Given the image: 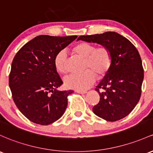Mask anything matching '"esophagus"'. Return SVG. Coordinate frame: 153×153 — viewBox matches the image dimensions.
I'll return each mask as SVG.
<instances>
[{"mask_svg": "<svg viewBox=\"0 0 153 153\" xmlns=\"http://www.w3.org/2000/svg\"><path fill=\"white\" fill-rule=\"evenodd\" d=\"M75 92H77V93H78V94H86L87 93L86 91H80V90H76L75 91Z\"/></svg>", "mask_w": 153, "mask_h": 153, "instance_id": "esophagus-1", "label": "esophagus"}]
</instances>
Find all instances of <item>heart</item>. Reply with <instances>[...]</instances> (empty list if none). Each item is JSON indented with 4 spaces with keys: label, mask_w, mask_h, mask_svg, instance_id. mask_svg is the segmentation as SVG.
<instances>
[{
    "label": "heart",
    "mask_w": 153,
    "mask_h": 153,
    "mask_svg": "<svg viewBox=\"0 0 153 153\" xmlns=\"http://www.w3.org/2000/svg\"><path fill=\"white\" fill-rule=\"evenodd\" d=\"M73 51L81 57L85 58V68H89L80 74H72L64 79L65 86L71 89L83 91L90 88L96 81V74L99 77L105 76L111 68L112 56L105 46L95 47L93 43L82 42L73 47ZM67 52L62 50L54 58L55 68L59 73L68 72Z\"/></svg>",
    "instance_id": "obj_1"
}]
</instances>
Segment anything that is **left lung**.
<instances>
[{"label":"left lung","instance_id":"left-lung-1","mask_svg":"<svg viewBox=\"0 0 153 153\" xmlns=\"http://www.w3.org/2000/svg\"><path fill=\"white\" fill-rule=\"evenodd\" d=\"M79 40L105 46L112 56L111 68L95 88L100 100L93 107L94 113L112 122L127 116L142 93L144 70L139 51L131 42L115 32L82 36ZM100 88L103 89L102 92Z\"/></svg>","mask_w":153,"mask_h":153}]
</instances>
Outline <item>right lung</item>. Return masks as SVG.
<instances>
[{"instance_id":"add662e5","label":"right lung","mask_w":153,"mask_h":153,"mask_svg":"<svg viewBox=\"0 0 153 153\" xmlns=\"http://www.w3.org/2000/svg\"><path fill=\"white\" fill-rule=\"evenodd\" d=\"M42 35L25 44L15 55L9 74L12 98L19 111L30 121L48 125L60 117L73 91H59L63 83L54 58L77 38Z\"/></svg>"}]
</instances>
